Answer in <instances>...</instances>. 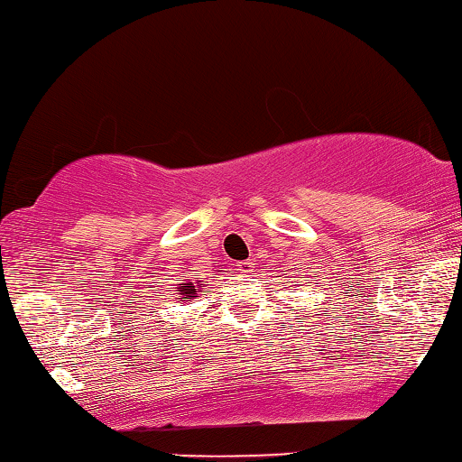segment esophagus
<instances>
[{"instance_id": "1", "label": "esophagus", "mask_w": 462, "mask_h": 462, "mask_svg": "<svg viewBox=\"0 0 462 462\" xmlns=\"http://www.w3.org/2000/svg\"><path fill=\"white\" fill-rule=\"evenodd\" d=\"M238 271L240 273H253V261H240Z\"/></svg>"}]
</instances>
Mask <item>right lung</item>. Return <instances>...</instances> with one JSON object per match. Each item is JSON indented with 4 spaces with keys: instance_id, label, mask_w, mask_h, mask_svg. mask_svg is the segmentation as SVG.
<instances>
[{
    "instance_id": "add662e5",
    "label": "right lung",
    "mask_w": 462,
    "mask_h": 462,
    "mask_svg": "<svg viewBox=\"0 0 462 462\" xmlns=\"http://www.w3.org/2000/svg\"><path fill=\"white\" fill-rule=\"evenodd\" d=\"M201 288H203L201 280L182 282V283H179V288H177V294H179L177 300H179V302H191V300H195L197 294H199Z\"/></svg>"
}]
</instances>
